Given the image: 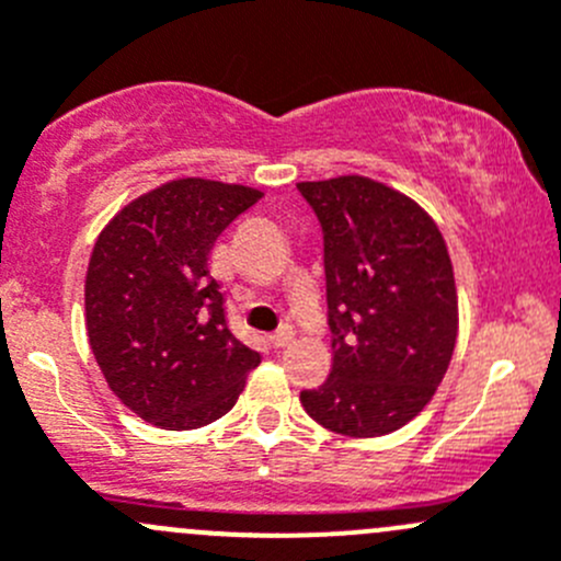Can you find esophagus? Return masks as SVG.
<instances>
[{
  "label": "esophagus",
  "mask_w": 561,
  "mask_h": 561,
  "mask_svg": "<svg viewBox=\"0 0 561 561\" xmlns=\"http://www.w3.org/2000/svg\"><path fill=\"white\" fill-rule=\"evenodd\" d=\"M293 336H296V331H293L290 322H285V325H282L279 331L274 333V336H271V342H274L276 350H282V347H287V344L293 342Z\"/></svg>",
  "instance_id": "1"
}]
</instances>
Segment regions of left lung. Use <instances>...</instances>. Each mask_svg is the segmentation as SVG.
Returning <instances> with one entry per match:
<instances>
[{"label":"left lung","mask_w":561,"mask_h":561,"mask_svg":"<svg viewBox=\"0 0 561 561\" xmlns=\"http://www.w3.org/2000/svg\"><path fill=\"white\" fill-rule=\"evenodd\" d=\"M322 228L333 366L301 390L307 415L344 437H382L432 401L456 347L454 265L434 219L364 175L301 181Z\"/></svg>","instance_id":"1"}]
</instances>
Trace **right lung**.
<instances>
[{"mask_svg": "<svg viewBox=\"0 0 561 561\" xmlns=\"http://www.w3.org/2000/svg\"><path fill=\"white\" fill-rule=\"evenodd\" d=\"M263 192L179 179L124 206L94 244L87 333L105 382L146 423L186 432L230 412L260 364L228 325L214 241Z\"/></svg>", "mask_w": 561, "mask_h": 561, "instance_id": "obj_1", "label": "right lung"}]
</instances>
